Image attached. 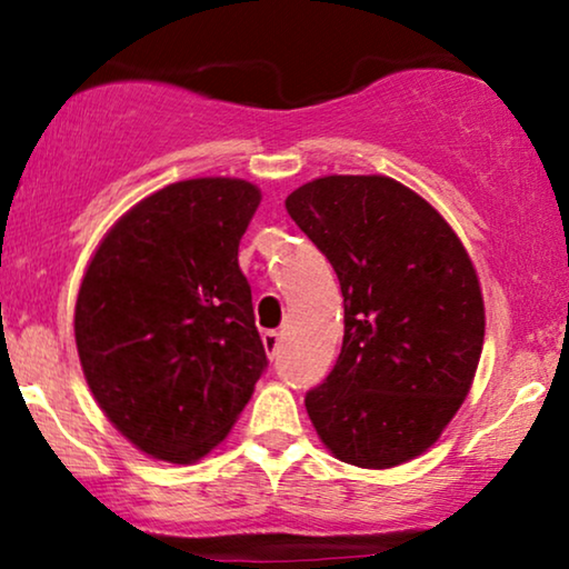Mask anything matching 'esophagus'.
<instances>
[{"label": "esophagus", "instance_id": "esophagus-1", "mask_svg": "<svg viewBox=\"0 0 569 569\" xmlns=\"http://www.w3.org/2000/svg\"><path fill=\"white\" fill-rule=\"evenodd\" d=\"M279 341H282L279 331H263V349H267V355L271 357V360H274L279 352Z\"/></svg>", "mask_w": 569, "mask_h": 569}]
</instances>
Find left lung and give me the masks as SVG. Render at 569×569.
<instances>
[{"label": "left lung", "instance_id": "left-lung-1", "mask_svg": "<svg viewBox=\"0 0 569 569\" xmlns=\"http://www.w3.org/2000/svg\"><path fill=\"white\" fill-rule=\"evenodd\" d=\"M337 271L345 341L306 393L339 461L391 469L440 438L469 393L485 345V300L450 224L386 176L316 178L284 201Z\"/></svg>", "mask_w": 569, "mask_h": 569}]
</instances>
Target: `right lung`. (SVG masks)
<instances>
[{"mask_svg":"<svg viewBox=\"0 0 569 569\" xmlns=\"http://www.w3.org/2000/svg\"><path fill=\"white\" fill-rule=\"evenodd\" d=\"M259 201L238 178L170 183L113 224L84 271L74 308L84 378L147 456L199 461L267 370L238 267Z\"/></svg>","mask_w":569,"mask_h":569,"instance_id":"obj_1","label":"right lung"}]
</instances>
